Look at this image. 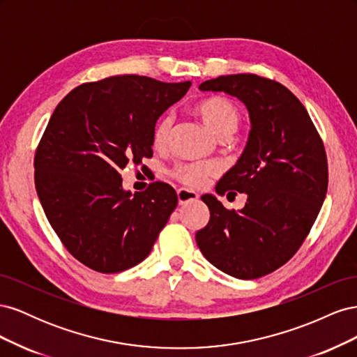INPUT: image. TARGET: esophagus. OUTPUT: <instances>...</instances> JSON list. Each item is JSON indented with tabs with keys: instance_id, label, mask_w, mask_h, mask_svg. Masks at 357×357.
<instances>
[{
	"instance_id": "34e87169",
	"label": "esophagus",
	"mask_w": 357,
	"mask_h": 357,
	"mask_svg": "<svg viewBox=\"0 0 357 357\" xmlns=\"http://www.w3.org/2000/svg\"><path fill=\"white\" fill-rule=\"evenodd\" d=\"M177 197H178V204L180 205H185V204H188V202H192V201H195V199H198V193L197 192H193V190H189V189H185V188H180L178 190H177Z\"/></svg>"
}]
</instances>
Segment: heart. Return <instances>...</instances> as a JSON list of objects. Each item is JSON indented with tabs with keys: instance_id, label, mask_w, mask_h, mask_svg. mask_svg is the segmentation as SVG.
Masks as SVG:
<instances>
[{
	"instance_id": "1",
	"label": "heart",
	"mask_w": 357,
	"mask_h": 357,
	"mask_svg": "<svg viewBox=\"0 0 357 357\" xmlns=\"http://www.w3.org/2000/svg\"><path fill=\"white\" fill-rule=\"evenodd\" d=\"M195 112L205 128L215 137L232 135L241 123L238 109L231 101L220 98V96H211V98L202 100L197 104ZM171 123L172 121L169 116H162L156 122L153 129L155 146L160 147L165 144ZM213 174H215V167L211 164L178 165L171 171L172 177L189 188H201Z\"/></svg>"
}]
</instances>
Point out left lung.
I'll return each mask as SVG.
<instances>
[{
	"label": "left lung",
	"mask_w": 357,
	"mask_h": 357,
	"mask_svg": "<svg viewBox=\"0 0 357 357\" xmlns=\"http://www.w3.org/2000/svg\"><path fill=\"white\" fill-rule=\"evenodd\" d=\"M199 91L236 96L252 129L241 158L215 186L219 195L247 193L244 208L226 210L202 195L210 220L197 244L220 271L259 278L284 265L314 225L328 190L325 146L305 107L282 83L231 74L201 83Z\"/></svg>",
	"instance_id": "obj_1"
}]
</instances>
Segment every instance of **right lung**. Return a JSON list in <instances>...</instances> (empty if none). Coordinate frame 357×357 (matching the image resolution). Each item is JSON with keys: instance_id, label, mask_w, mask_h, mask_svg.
<instances>
[{"instance_id": "add662e5", "label": "right lung", "mask_w": 357, "mask_h": 357, "mask_svg": "<svg viewBox=\"0 0 357 357\" xmlns=\"http://www.w3.org/2000/svg\"><path fill=\"white\" fill-rule=\"evenodd\" d=\"M190 84L113 75L77 86L53 112L34 158L37 195L62 244L93 271L144 261L177 207L167 183L123 190L121 169L153 156L156 121Z\"/></svg>"}]
</instances>
